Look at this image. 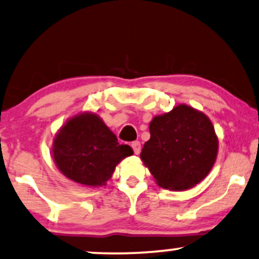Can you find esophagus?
<instances>
[{"label":"esophagus","mask_w":259,"mask_h":259,"mask_svg":"<svg viewBox=\"0 0 259 259\" xmlns=\"http://www.w3.org/2000/svg\"><path fill=\"white\" fill-rule=\"evenodd\" d=\"M132 148H133L134 153H135V154L141 153V143L139 142V141H134V142L132 143Z\"/></svg>","instance_id":"1"}]
</instances>
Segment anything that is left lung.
<instances>
[{
    "mask_svg": "<svg viewBox=\"0 0 259 259\" xmlns=\"http://www.w3.org/2000/svg\"><path fill=\"white\" fill-rule=\"evenodd\" d=\"M141 158L161 187L185 191L207 177L218 153L211 120L188 105L154 117Z\"/></svg>",
    "mask_w": 259,
    "mask_h": 259,
    "instance_id": "8db88e82",
    "label": "left lung"
}]
</instances>
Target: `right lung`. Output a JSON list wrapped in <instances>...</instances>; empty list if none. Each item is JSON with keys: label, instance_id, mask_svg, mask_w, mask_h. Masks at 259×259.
<instances>
[{"label": "right lung", "instance_id": "1", "mask_svg": "<svg viewBox=\"0 0 259 259\" xmlns=\"http://www.w3.org/2000/svg\"><path fill=\"white\" fill-rule=\"evenodd\" d=\"M133 153L129 146L118 143L96 113L71 118L53 142L57 167L70 180L85 186L105 185L120 160Z\"/></svg>", "mask_w": 259, "mask_h": 259}]
</instances>
